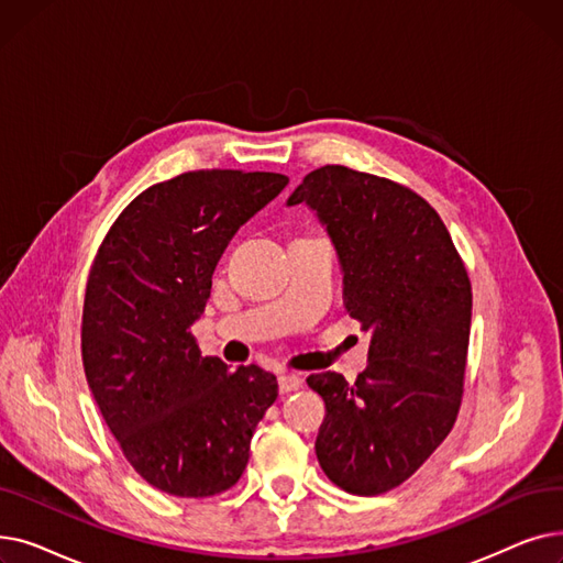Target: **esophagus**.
I'll return each instance as SVG.
<instances>
[{
    "label": "esophagus",
    "instance_id": "34e87169",
    "mask_svg": "<svg viewBox=\"0 0 563 563\" xmlns=\"http://www.w3.org/2000/svg\"><path fill=\"white\" fill-rule=\"evenodd\" d=\"M299 388H301V378H299L297 374H291V372L278 374V390H280L283 395L294 393V390H299Z\"/></svg>",
    "mask_w": 563,
    "mask_h": 563
}]
</instances>
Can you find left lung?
<instances>
[{
    "label": "left lung",
    "instance_id": "obj_1",
    "mask_svg": "<svg viewBox=\"0 0 563 563\" xmlns=\"http://www.w3.org/2000/svg\"><path fill=\"white\" fill-rule=\"evenodd\" d=\"M299 202L327 225L344 274V308L369 333V365L356 383L338 372L308 376L327 404L314 452L342 490L388 493L456 422L470 278L438 212L404 185L329 164L287 198Z\"/></svg>",
    "mask_w": 563,
    "mask_h": 563
}]
</instances>
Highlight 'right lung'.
Listing matches in <instances>:
<instances>
[{
  "mask_svg": "<svg viewBox=\"0 0 563 563\" xmlns=\"http://www.w3.org/2000/svg\"><path fill=\"white\" fill-rule=\"evenodd\" d=\"M287 183L212 168L147 187L113 221L88 274V388L130 465L168 495L212 497L240 482L278 397L272 372L202 356L191 327L234 232Z\"/></svg>",
  "mask_w": 563,
  "mask_h": 563,
  "instance_id": "right-lung-1",
  "label": "right lung"
}]
</instances>
